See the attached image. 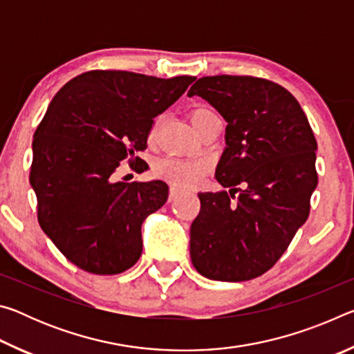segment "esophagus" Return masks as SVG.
<instances>
[{
    "instance_id": "obj_1",
    "label": "esophagus",
    "mask_w": 354,
    "mask_h": 354,
    "mask_svg": "<svg viewBox=\"0 0 354 354\" xmlns=\"http://www.w3.org/2000/svg\"><path fill=\"white\" fill-rule=\"evenodd\" d=\"M178 195H179V190H178V187H175V185H171V187H170V196H169V200H170V201L176 200V198H178Z\"/></svg>"
}]
</instances>
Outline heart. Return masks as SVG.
Instances as JSON below:
<instances>
[{
  "instance_id": "b5f03b06",
  "label": "heart",
  "mask_w": 354,
  "mask_h": 354,
  "mask_svg": "<svg viewBox=\"0 0 354 354\" xmlns=\"http://www.w3.org/2000/svg\"><path fill=\"white\" fill-rule=\"evenodd\" d=\"M212 111L207 107H196L190 112V123L195 131H198L200 124L205 122V118L212 115ZM159 122L154 123V127L149 133V139H154L158 134ZM209 170V164L205 159H179V158H169L159 160L154 167V173L160 178L169 179L170 183L176 187H192V185L198 184Z\"/></svg>"
}]
</instances>
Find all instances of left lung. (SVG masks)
<instances>
[{"instance_id":"obj_1","label":"left lung","mask_w":354,"mask_h":354,"mask_svg":"<svg viewBox=\"0 0 354 354\" xmlns=\"http://www.w3.org/2000/svg\"><path fill=\"white\" fill-rule=\"evenodd\" d=\"M187 95L206 100L226 120V147L215 178L231 187L230 194H198L201 209L190 226L192 263L214 281L257 278L277 263L308 220L319 181L314 133L295 97L262 77L205 76Z\"/></svg>"}]
</instances>
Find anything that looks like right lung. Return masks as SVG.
Masks as SVG:
<instances>
[{"mask_svg":"<svg viewBox=\"0 0 354 354\" xmlns=\"http://www.w3.org/2000/svg\"><path fill=\"white\" fill-rule=\"evenodd\" d=\"M195 76L170 80L133 71L92 70L56 93L32 140L29 181L40 227L82 270L117 274L142 254V223L169 198V185L115 181L122 160L142 170L154 117Z\"/></svg>","mask_w":354,"mask_h":354,"instance_id":"add662e5","label":"right lung"}]
</instances>
